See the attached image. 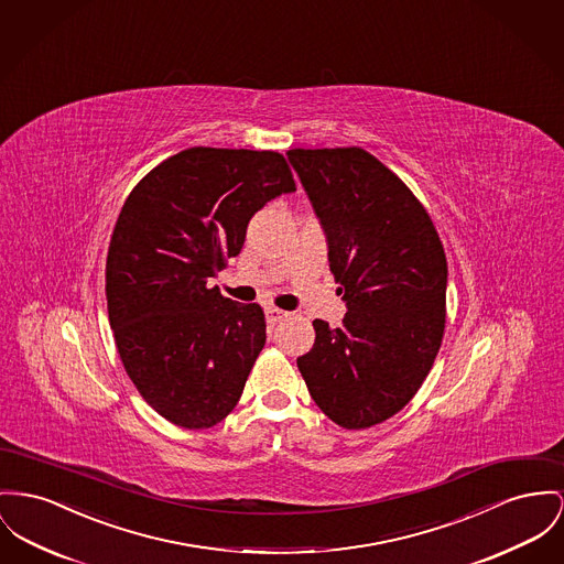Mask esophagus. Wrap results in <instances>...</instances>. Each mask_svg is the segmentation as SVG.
<instances>
[{"mask_svg": "<svg viewBox=\"0 0 564 564\" xmlns=\"http://www.w3.org/2000/svg\"><path fill=\"white\" fill-rule=\"evenodd\" d=\"M264 314H267L269 323H282V321H286L291 316L286 310H280V307H267Z\"/></svg>", "mask_w": 564, "mask_h": 564, "instance_id": "obj_1", "label": "esophagus"}]
</instances>
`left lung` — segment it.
Returning a JSON list of instances; mask_svg holds the SVG:
<instances>
[{"label": "left lung", "instance_id": "obj_1", "mask_svg": "<svg viewBox=\"0 0 564 564\" xmlns=\"http://www.w3.org/2000/svg\"><path fill=\"white\" fill-rule=\"evenodd\" d=\"M327 237L346 303L341 325L314 321L297 368L316 406L346 430L400 413L445 334L447 259L409 186L361 148L286 151Z\"/></svg>", "mask_w": 564, "mask_h": 564}]
</instances>
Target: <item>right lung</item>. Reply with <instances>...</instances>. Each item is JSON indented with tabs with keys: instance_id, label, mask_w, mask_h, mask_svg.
I'll return each mask as SVG.
<instances>
[{
	"instance_id": "add662e5",
	"label": "right lung",
	"mask_w": 564,
	"mask_h": 564,
	"mask_svg": "<svg viewBox=\"0 0 564 564\" xmlns=\"http://www.w3.org/2000/svg\"><path fill=\"white\" fill-rule=\"evenodd\" d=\"M295 189L278 151L189 148L126 198L107 257L109 323L130 380L171 423L212 427L239 402L264 314L209 280L241 252L250 218Z\"/></svg>"
}]
</instances>
